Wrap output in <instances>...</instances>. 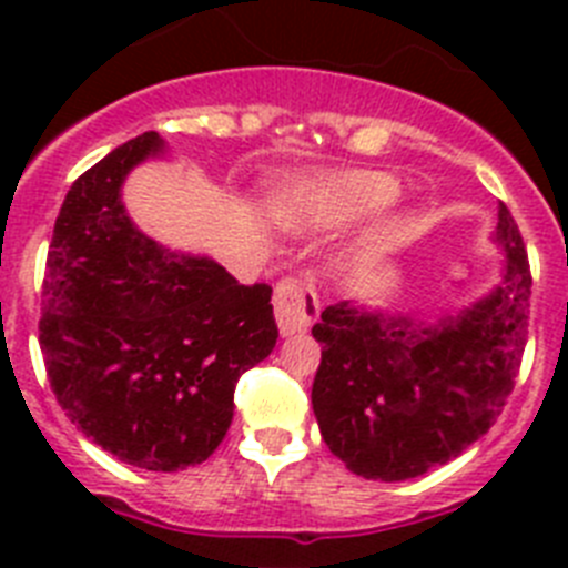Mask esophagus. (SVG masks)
<instances>
[{
	"instance_id": "34e87169",
	"label": "esophagus",
	"mask_w": 568,
	"mask_h": 568,
	"mask_svg": "<svg viewBox=\"0 0 568 568\" xmlns=\"http://www.w3.org/2000/svg\"><path fill=\"white\" fill-rule=\"evenodd\" d=\"M275 321L281 335H298L313 327L321 313V301L315 295V284L310 275H290L275 284L273 295Z\"/></svg>"
}]
</instances>
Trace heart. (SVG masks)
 <instances>
[{"mask_svg": "<svg viewBox=\"0 0 568 568\" xmlns=\"http://www.w3.org/2000/svg\"><path fill=\"white\" fill-rule=\"evenodd\" d=\"M398 182L373 170L318 175L293 182L278 195V215L293 227H329L373 215L395 202Z\"/></svg>", "mask_w": 568, "mask_h": 568, "instance_id": "heart-1", "label": "heart"}]
</instances>
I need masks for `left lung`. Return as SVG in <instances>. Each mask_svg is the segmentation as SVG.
<instances>
[{"instance_id": "obj_1", "label": "left lung", "mask_w": 568, "mask_h": 568, "mask_svg": "<svg viewBox=\"0 0 568 568\" xmlns=\"http://www.w3.org/2000/svg\"><path fill=\"white\" fill-rule=\"evenodd\" d=\"M504 278L435 321L341 301L321 313L313 413L329 453L366 480H409L471 446L509 398L529 327L531 275L520 230L500 204Z\"/></svg>"}]
</instances>
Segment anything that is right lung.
Instances as JSON below:
<instances>
[{
  "instance_id": "right-lung-1",
  "label": "right lung",
  "mask_w": 568,
  "mask_h": 568,
  "mask_svg": "<svg viewBox=\"0 0 568 568\" xmlns=\"http://www.w3.org/2000/svg\"><path fill=\"white\" fill-rule=\"evenodd\" d=\"M164 153L142 133L64 195L44 273L39 344L50 389L104 453L175 471L215 453L241 373L273 353L267 284H239L207 255L173 253L130 222L122 184Z\"/></svg>"
}]
</instances>
